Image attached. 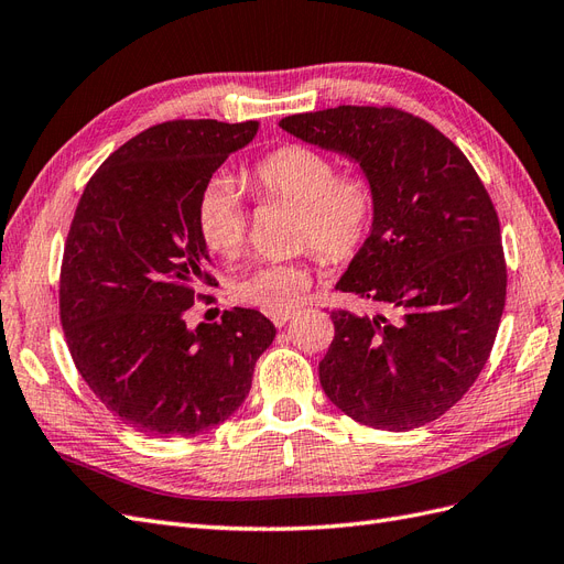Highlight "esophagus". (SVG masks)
<instances>
[{
  "mask_svg": "<svg viewBox=\"0 0 564 564\" xmlns=\"http://www.w3.org/2000/svg\"><path fill=\"white\" fill-rule=\"evenodd\" d=\"M292 319V313H282V315H272V322H275V327H284V324Z\"/></svg>",
  "mask_w": 564,
  "mask_h": 564,
  "instance_id": "1",
  "label": "esophagus"
}]
</instances>
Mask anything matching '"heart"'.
<instances>
[{"mask_svg": "<svg viewBox=\"0 0 564 564\" xmlns=\"http://www.w3.org/2000/svg\"><path fill=\"white\" fill-rule=\"evenodd\" d=\"M253 183L270 199L301 207L299 245L315 247L327 261H346L360 249L371 226V193L365 181L336 176L322 150L289 143L253 166ZM197 230L204 247L220 259L240 256L249 235V214L235 178L216 174L197 197ZM311 286L301 263H261L232 282V296L265 315L292 313Z\"/></svg>", "mask_w": 564, "mask_h": 564, "instance_id": "heart-1", "label": "heart"}]
</instances>
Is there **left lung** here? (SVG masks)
<instances>
[{"label": "left lung", "instance_id": "1", "mask_svg": "<svg viewBox=\"0 0 564 564\" xmlns=\"http://www.w3.org/2000/svg\"><path fill=\"white\" fill-rule=\"evenodd\" d=\"M280 127L360 164L373 204L336 289L388 315L332 313L322 390L369 429L440 419L480 377L506 305L501 226L480 176L445 133L395 108L338 106Z\"/></svg>", "mask_w": 564, "mask_h": 564}]
</instances>
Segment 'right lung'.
<instances>
[{
	"mask_svg": "<svg viewBox=\"0 0 564 564\" xmlns=\"http://www.w3.org/2000/svg\"><path fill=\"white\" fill-rule=\"evenodd\" d=\"M259 122L176 119L150 127L98 166L82 193L61 268V322L82 373L119 421L152 437L216 429L247 400L275 338L259 311L187 327L214 284L197 197Z\"/></svg>",
	"mask_w": 564,
	"mask_h": 564,
	"instance_id": "right-lung-1",
	"label": "right lung"
}]
</instances>
